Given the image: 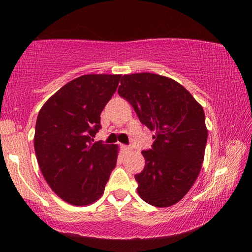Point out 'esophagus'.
Wrapping results in <instances>:
<instances>
[{
	"instance_id": "34e87169",
	"label": "esophagus",
	"mask_w": 252,
	"mask_h": 252,
	"mask_svg": "<svg viewBox=\"0 0 252 252\" xmlns=\"http://www.w3.org/2000/svg\"><path fill=\"white\" fill-rule=\"evenodd\" d=\"M122 149L123 151H125V153H129V151H132V148L128 146H122Z\"/></svg>"
}]
</instances>
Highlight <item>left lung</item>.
<instances>
[{
    "instance_id": "1",
    "label": "left lung",
    "mask_w": 252,
    "mask_h": 252,
    "mask_svg": "<svg viewBox=\"0 0 252 252\" xmlns=\"http://www.w3.org/2000/svg\"><path fill=\"white\" fill-rule=\"evenodd\" d=\"M118 93L155 132L153 148L142 151L143 171L135 175L137 192L157 208L173 205L202 168L208 140L202 105L173 79L149 72L123 75Z\"/></svg>"
}]
</instances>
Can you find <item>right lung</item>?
Returning a JSON list of instances; mask_svg holds the SVG:
<instances>
[{"mask_svg":"<svg viewBox=\"0 0 252 252\" xmlns=\"http://www.w3.org/2000/svg\"><path fill=\"white\" fill-rule=\"evenodd\" d=\"M120 77L81 75L55 93L37 115L34 149L40 170L50 188L72 205L97 201L116 167L118 146L93 137Z\"/></svg>","mask_w":252,"mask_h":252,"instance_id":"1","label":"right lung"}]
</instances>
